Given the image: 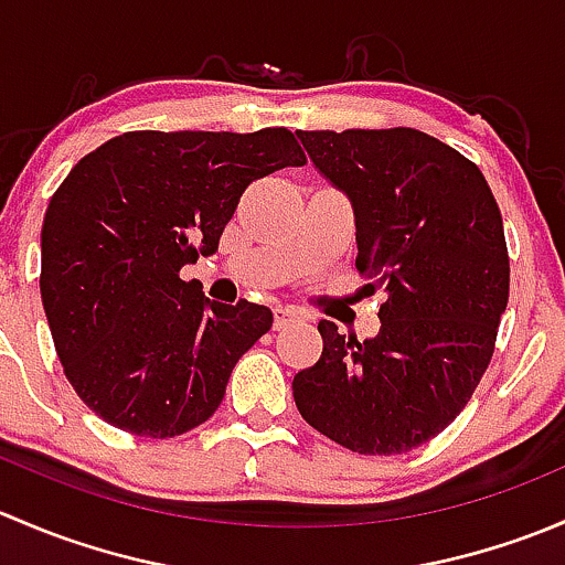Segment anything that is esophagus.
Wrapping results in <instances>:
<instances>
[{"mask_svg":"<svg viewBox=\"0 0 565 565\" xmlns=\"http://www.w3.org/2000/svg\"><path fill=\"white\" fill-rule=\"evenodd\" d=\"M298 319H303V315H300L298 309H289V306H278V309L273 311V328L281 330V328H287L289 322H298Z\"/></svg>","mask_w":565,"mask_h":565,"instance_id":"obj_1","label":"esophagus"}]
</instances>
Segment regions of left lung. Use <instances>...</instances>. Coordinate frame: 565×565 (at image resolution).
Returning <instances> with one entry per match:
<instances>
[{"mask_svg":"<svg viewBox=\"0 0 565 565\" xmlns=\"http://www.w3.org/2000/svg\"><path fill=\"white\" fill-rule=\"evenodd\" d=\"M298 139L350 196L355 267L388 298L374 339L319 322L322 355L295 374V404L350 451H413L457 418L492 361L511 276L500 207L476 163L415 128Z\"/></svg>","mask_w":565,"mask_h":565,"instance_id":"left-lung-1","label":"left lung"}]
</instances>
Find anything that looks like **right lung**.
Returning a JSON list of instances; mask_svg holds the SVG:
<instances>
[{"label":"right lung","mask_w":565,"mask_h":565,"mask_svg":"<svg viewBox=\"0 0 565 565\" xmlns=\"http://www.w3.org/2000/svg\"><path fill=\"white\" fill-rule=\"evenodd\" d=\"M303 163L287 128L128 130L62 180L40 232V298L67 383L106 424L167 440L218 409L273 315L210 303L180 267L218 250L250 182Z\"/></svg>","instance_id":"1"}]
</instances>
